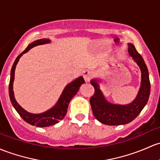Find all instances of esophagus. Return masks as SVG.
Listing matches in <instances>:
<instances>
[{
	"instance_id": "1",
	"label": "esophagus",
	"mask_w": 160,
	"mask_h": 160,
	"mask_svg": "<svg viewBox=\"0 0 160 160\" xmlns=\"http://www.w3.org/2000/svg\"><path fill=\"white\" fill-rule=\"evenodd\" d=\"M83 78H84V80L86 82H89L90 80V79H91V77H92L91 72L88 70H84V71L83 72Z\"/></svg>"
}]
</instances>
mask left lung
Segmentation results:
<instances>
[{"instance_id": "left-lung-1", "label": "left lung", "mask_w": 160, "mask_h": 160, "mask_svg": "<svg viewBox=\"0 0 160 160\" xmlns=\"http://www.w3.org/2000/svg\"><path fill=\"white\" fill-rule=\"evenodd\" d=\"M128 46L129 56L132 57L141 71L140 87L136 98L130 103L116 104L109 102L100 90V79L93 78L90 80L91 85L95 89L93 96L90 100L93 113L97 120L106 125L117 126L129 123L140 113L149 100L150 82L147 67L134 45L129 43Z\"/></svg>"}]
</instances>
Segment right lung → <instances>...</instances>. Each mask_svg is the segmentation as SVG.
I'll use <instances>...</instances> for the list:
<instances>
[{"label":"right lung","mask_w":160,"mask_h":160,"mask_svg":"<svg viewBox=\"0 0 160 160\" xmlns=\"http://www.w3.org/2000/svg\"><path fill=\"white\" fill-rule=\"evenodd\" d=\"M50 42H51V40L50 39L43 38V39L37 40L35 41L32 42L31 43H30L28 48H26V50L22 52L16 58L11 71V78H10L9 83V96L11 103H12L13 107H14L17 112L19 113L21 118L25 122L31 124L32 126H36L38 127H50V126H53L54 124L58 123V122H60V120H63L65 116H66L69 103H70L71 99L78 92L80 86L85 83L83 77H79L78 78H77L73 81L68 83L65 87V88L63 89V92H62L61 95L59 97L56 104L48 110L45 111V112H40V113H31V112H29L27 110H25L23 107H21L19 105V103L15 100L14 93H13V80H14V73L17 64H18L20 58L23 56V54H24L27 52L29 51L31 48L38 46V45L50 43Z\"/></svg>","instance_id":"obj_1"}]
</instances>
